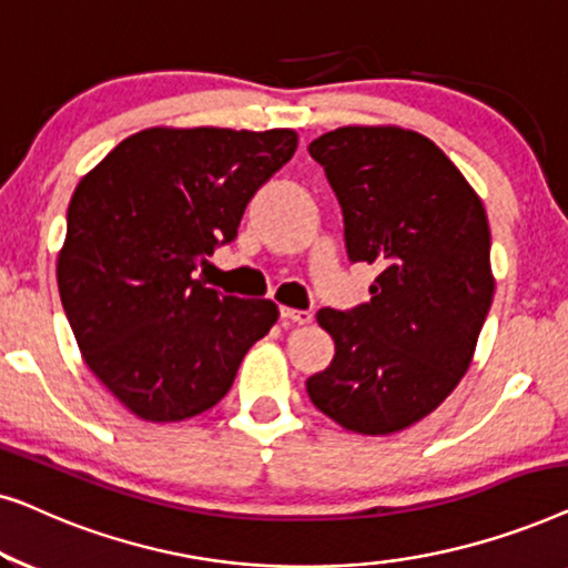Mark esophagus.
Segmentation results:
<instances>
[{"label":"esophagus","mask_w":568,"mask_h":568,"mask_svg":"<svg viewBox=\"0 0 568 568\" xmlns=\"http://www.w3.org/2000/svg\"><path fill=\"white\" fill-rule=\"evenodd\" d=\"M278 313H282L284 323H294V325H310V323H313V313H307V310L282 307Z\"/></svg>","instance_id":"1"}]
</instances>
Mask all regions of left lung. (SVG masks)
<instances>
[{
  "instance_id": "1",
  "label": "left lung",
  "mask_w": 568,
  "mask_h": 568,
  "mask_svg": "<svg viewBox=\"0 0 568 568\" xmlns=\"http://www.w3.org/2000/svg\"><path fill=\"white\" fill-rule=\"evenodd\" d=\"M307 150L336 191L348 258L379 268L369 302L317 313L336 356L307 379V395L348 432H400L429 416L473 362L494 300L486 209L416 131L341 126Z\"/></svg>"
}]
</instances>
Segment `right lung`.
Returning <instances> with one entry per match:
<instances>
[{
	"instance_id": "obj_1",
	"label": "right lung",
	"mask_w": 568,
	"mask_h": 568,
	"mask_svg": "<svg viewBox=\"0 0 568 568\" xmlns=\"http://www.w3.org/2000/svg\"><path fill=\"white\" fill-rule=\"evenodd\" d=\"M297 131L154 126L115 146L74 189L59 251L61 305L82 359L144 422L216 406L271 300H240L193 278L232 243L253 193L292 160Z\"/></svg>"
}]
</instances>
